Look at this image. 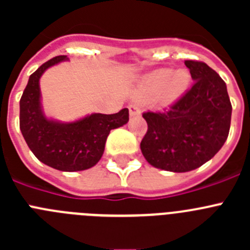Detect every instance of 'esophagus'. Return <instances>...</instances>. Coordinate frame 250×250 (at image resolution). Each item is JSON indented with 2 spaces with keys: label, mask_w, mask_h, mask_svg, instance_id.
<instances>
[{
  "label": "esophagus",
  "mask_w": 250,
  "mask_h": 250,
  "mask_svg": "<svg viewBox=\"0 0 250 250\" xmlns=\"http://www.w3.org/2000/svg\"><path fill=\"white\" fill-rule=\"evenodd\" d=\"M129 114L131 118H138V116H140L141 111H140V109H139V106L130 105L129 106Z\"/></svg>",
  "instance_id": "esophagus-1"
}]
</instances>
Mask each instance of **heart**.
Returning a JSON list of instances; mask_svg holds the SVG:
<instances>
[{
    "mask_svg": "<svg viewBox=\"0 0 250 250\" xmlns=\"http://www.w3.org/2000/svg\"><path fill=\"white\" fill-rule=\"evenodd\" d=\"M190 86V75L185 70L174 72L170 68H159L145 75L139 81V91L147 98L158 96L163 106H169L182 99Z\"/></svg>",
    "mask_w": 250,
    "mask_h": 250,
    "instance_id": "heart-1",
    "label": "heart"
}]
</instances>
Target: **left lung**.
<instances>
[{"label": "left lung", "mask_w": 250, "mask_h": 250, "mask_svg": "<svg viewBox=\"0 0 250 250\" xmlns=\"http://www.w3.org/2000/svg\"><path fill=\"white\" fill-rule=\"evenodd\" d=\"M193 81L189 91L165 112H145L147 132L140 149L150 165L173 173L202 167L222 149L230 129L227 85L207 63L185 61Z\"/></svg>", "instance_id": "left-lung-1"}]
</instances>
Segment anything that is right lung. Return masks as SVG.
Instances as JSON below:
<instances>
[{"instance_id":"1","label":"right lung","mask_w":250,"mask_h":250,"mask_svg":"<svg viewBox=\"0 0 250 250\" xmlns=\"http://www.w3.org/2000/svg\"><path fill=\"white\" fill-rule=\"evenodd\" d=\"M63 61L67 56L54 57L30 76L20 100V129L41 163L60 171H83L98 164L110 131L129 121V110L111 115L92 112L68 123L46 116L40 79L47 68Z\"/></svg>"}]
</instances>
